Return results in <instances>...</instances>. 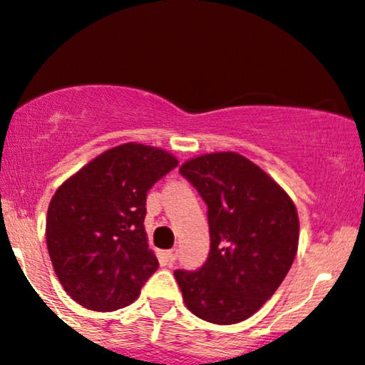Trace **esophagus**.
<instances>
[{"mask_svg": "<svg viewBox=\"0 0 365 365\" xmlns=\"http://www.w3.org/2000/svg\"><path fill=\"white\" fill-rule=\"evenodd\" d=\"M166 261H168L170 264H173L175 261H177L178 257V249H171V250H166Z\"/></svg>", "mask_w": 365, "mask_h": 365, "instance_id": "obj_1", "label": "esophagus"}]
</instances>
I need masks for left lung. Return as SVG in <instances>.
I'll list each match as a JSON object with an SVG mask.
<instances>
[{
    "label": "left lung",
    "instance_id": "1",
    "mask_svg": "<svg viewBox=\"0 0 365 365\" xmlns=\"http://www.w3.org/2000/svg\"><path fill=\"white\" fill-rule=\"evenodd\" d=\"M180 175L207 206L211 249L195 271L177 269L188 311L215 324H235L273 297L299 245V216L269 175L237 153L187 161Z\"/></svg>",
    "mask_w": 365,
    "mask_h": 365
}]
</instances>
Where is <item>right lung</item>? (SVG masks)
<instances>
[{
	"instance_id": "right-lung-1",
	"label": "right lung",
	"mask_w": 365,
	"mask_h": 365,
	"mask_svg": "<svg viewBox=\"0 0 365 365\" xmlns=\"http://www.w3.org/2000/svg\"><path fill=\"white\" fill-rule=\"evenodd\" d=\"M178 161L130 144L92 159L53 195L46 242L54 273L77 304L98 312L127 307L158 269L144 232L145 199Z\"/></svg>"
}]
</instances>
